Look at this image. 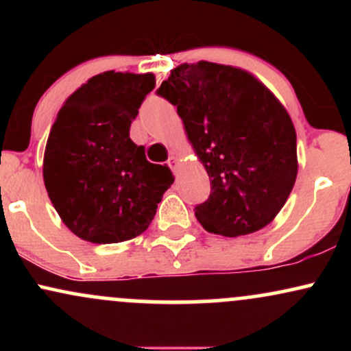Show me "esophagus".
Returning <instances> with one entry per match:
<instances>
[{"label": "esophagus", "mask_w": 351, "mask_h": 351, "mask_svg": "<svg viewBox=\"0 0 351 351\" xmlns=\"http://www.w3.org/2000/svg\"><path fill=\"white\" fill-rule=\"evenodd\" d=\"M178 163H180V160H178V156H175V155H171L170 158H168V165H170V168L173 171H176V168H178Z\"/></svg>", "instance_id": "34e87169"}]
</instances>
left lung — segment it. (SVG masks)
<instances>
[{"instance_id":"1","label":"left lung","mask_w":351,"mask_h":351,"mask_svg":"<svg viewBox=\"0 0 351 351\" xmlns=\"http://www.w3.org/2000/svg\"><path fill=\"white\" fill-rule=\"evenodd\" d=\"M158 94L176 106L211 181L195 208L208 232L251 234L279 215L297 178V135L279 99L251 72L199 60L181 64Z\"/></svg>"}]
</instances>
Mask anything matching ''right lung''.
Instances as JSON below:
<instances>
[{
  "mask_svg": "<svg viewBox=\"0 0 351 351\" xmlns=\"http://www.w3.org/2000/svg\"><path fill=\"white\" fill-rule=\"evenodd\" d=\"M155 75L107 71L67 97L52 123L43 176L62 223L80 239L112 244L150 226L170 168L150 163L130 140L132 120Z\"/></svg>",
  "mask_w": 351,
  "mask_h": 351,
  "instance_id": "obj_1",
  "label": "right lung"
}]
</instances>
